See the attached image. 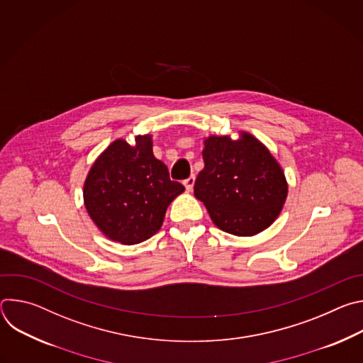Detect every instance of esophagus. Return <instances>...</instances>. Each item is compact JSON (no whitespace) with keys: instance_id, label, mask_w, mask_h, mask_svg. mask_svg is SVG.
<instances>
[{"instance_id":"1","label":"esophagus","mask_w":363,"mask_h":363,"mask_svg":"<svg viewBox=\"0 0 363 363\" xmlns=\"http://www.w3.org/2000/svg\"><path fill=\"white\" fill-rule=\"evenodd\" d=\"M184 185H185L186 191H188V192H191V191H192V188H194V185H195V177H194V175H191L188 179H185V181H184Z\"/></svg>"}]
</instances>
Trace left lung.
Listing matches in <instances>:
<instances>
[{
	"mask_svg": "<svg viewBox=\"0 0 363 363\" xmlns=\"http://www.w3.org/2000/svg\"><path fill=\"white\" fill-rule=\"evenodd\" d=\"M203 169L194 195L203 202L213 223L223 231L251 237L269 228L280 216L289 184L279 161L254 135L203 138Z\"/></svg>",
	"mask_w": 363,
	"mask_h": 363,
	"instance_id": "obj_1",
	"label": "left lung"
}]
</instances>
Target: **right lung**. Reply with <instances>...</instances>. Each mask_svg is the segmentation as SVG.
Listing matches in <instances>:
<instances>
[{
	"label": "right lung",
	"instance_id": "add662e5",
	"mask_svg": "<svg viewBox=\"0 0 363 363\" xmlns=\"http://www.w3.org/2000/svg\"><path fill=\"white\" fill-rule=\"evenodd\" d=\"M152 135H136L135 143L113 140L91 164L83 202L94 225L123 245L139 244L162 227L169 203L185 188L171 181L168 168L155 158Z\"/></svg>",
	"mask_w": 363,
	"mask_h": 363
}]
</instances>
